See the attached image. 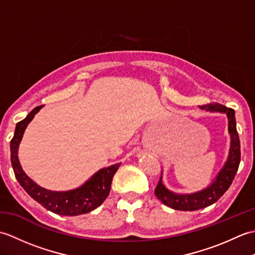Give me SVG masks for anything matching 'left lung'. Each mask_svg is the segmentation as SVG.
I'll return each mask as SVG.
<instances>
[{
	"instance_id": "8db88e82",
	"label": "left lung",
	"mask_w": 255,
	"mask_h": 255,
	"mask_svg": "<svg viewBox=\"0 0 255 255\" xmlns=\"http://www.w3.org/2000/svg\"><path fill=\"white\" fill-rule=\"evenodd\" d=\"M202 110L211 113H224L228 117V130L230 133L231 142L229 155L223 169L220 170L218 175L216 176L213 183L208 187L202 191L192 194H177L169 191L164 184L162 183V176L154 189L155 196L158 197L164 205L175 210L192 211L198 210L213 205L223 196L231 185L232 181L237 174L238 167L240 164V140L237 131L235 111L232 108L226 107L218 103L199 106Z\"/></svg>"
}]
</instances>
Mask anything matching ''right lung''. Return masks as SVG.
<instances>
[{"mask_svg":"<svg viewBox=\"0 0 255 255\" xmlns=\"http://www.w3.org/2000/svg\"><path fill=\"white\" fill-rule=\"evenodd\" d=\"M42 106H37L25 119L16 124L14 137L10 140V162L15 176L26 193L36 202L57 215L78 216L90 213L99 207L108 196L111 191L113 176L121 163L104 167L92 175L82 186L66 192H52L42 188L26 175L18 160V147L25 129Z\"/></svg>","mask_w":255,"mask_h":255,"instance_id":"right-lung-1","label":"right lung"}]
</instances>
